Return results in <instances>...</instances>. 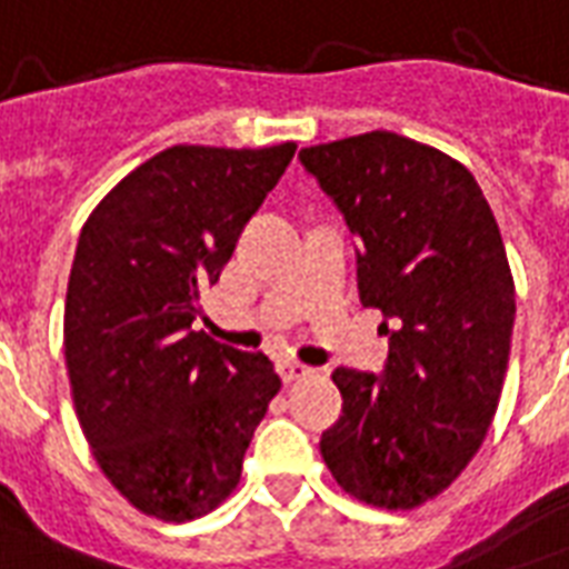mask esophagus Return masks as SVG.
Wrapping results in <instances>:
<instances>
[{
	"label": "esophagus",
	"instance_id": "obj_1",
	"mask_svg": "<svg viewBox=\"0 0 569 569\" xmlns=\"http://www.w3.org/2000/svg\"><path fill=\"white\" fill-rule=\"evenodd\" d=\"M277 370H280V377H283V382L305 380V377H310V373H313V368H310V365H301V361H298V359H280Z\"/></svg>",
	"mask_w": 569,
	"mask_h": 569
}]
</instances>
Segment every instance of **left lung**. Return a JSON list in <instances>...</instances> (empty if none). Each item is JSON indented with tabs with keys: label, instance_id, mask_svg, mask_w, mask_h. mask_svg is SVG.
Returning a JSON list of instances; mask_svg holds the SVG:
<instances>
[{
	"label": "left lung",
	"instance_id": "8db88e82",
	"mask_svg": "<svg viewBox=\"0 0 569 569\" xmlns=\"http://www.w3.org/2000/svg\"><path fill=\"white\" fill-rule=\"evenodd\" d=\"M298 159L356 234L359 298L389 335L382 373H331L343 410L319 449L352 498L422 507L470 465L498 410L516 322L498 222L461 162L403 134H352Z\"/></svg>",
	"mask_w": 569,
	"mask_h": 569
}]
</instances>
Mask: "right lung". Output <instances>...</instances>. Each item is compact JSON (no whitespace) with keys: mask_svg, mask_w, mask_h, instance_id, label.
Returning a JSON list of instances; mask_svg holds the SVG:
<instances>
[{"mask_svg":"<svg viewBox=\"0 0 569 569\" xmlns=\"http://www.w3.org/2000/svg\"><path fill=\"white\" fill-rule=\"evenodd\" d=\"M292 156V141L168 147L83 222L62 322L71 398L104 477L153 519H199L229 498L280 391L268 356L192 322Z\"/></svg>","mask_w":569,"mask_h":569,"instance_id":"add662e5","label":"right lung"}]
</instances>
